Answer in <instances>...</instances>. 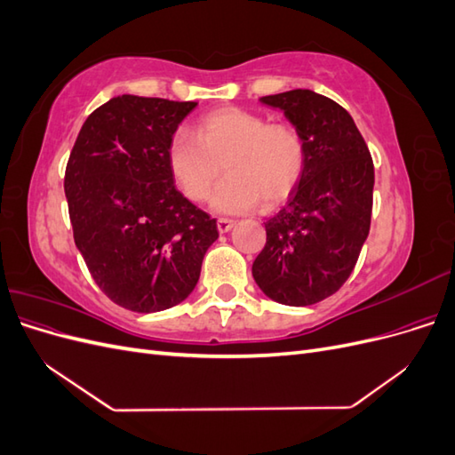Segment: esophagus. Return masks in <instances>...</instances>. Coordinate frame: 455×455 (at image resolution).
<instances>
[{
    "mask_svg": "<svg viewBox=\"0 0 455 455\" xmlns=\"http://www.w3.org/2000/svg\"><path fill=\"white\" fill-rule=\"evenodd\" d=\"M216 226H218L220 233H228L233 226H235V222H233V220H229V218H218Z\"/></svg>",
    "mask_w": 455,
    "mask_h": 455,
    "instance_id": "obj_1",
    "label": "esophagus"
}]
</instances>
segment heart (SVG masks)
<instances>
[{
	"label": "heart",
	"mask_w": 455,
	"mask_h": 455,
	"mask_svg": "<svg viewBox=\"0 0 455 455\" xmlns=\"http://www.w3.org/2000/svg\"><path fill=\"white\" fill-rule=\"evenodd\" d=\"M167 167L186 197L204 201L222 172L212 206L222 214L277 206L294 194L307 164L301 132L284 121L228 106L204 114L196 134L176 131L167 144Z\"/></svg>",
	"instance_id": "b5f03b06"
}]
</instances>
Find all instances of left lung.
I'll list each match as a JSON object with an SVG mask.
<instances>
[{"instance_id":"left-lung-1","label":"left lung","mask_w":455,"mask_h":455,"mask_svg":"<svg viewBox=\"0 0 455 455\" xmlns=\"http://www.w3.org/2000/svg\"><path fill=\"white\" fill-rule=\"evenodd\" d=\"M301 132L307 164L294 194L266 222L252 275L261 292L304 307L338 292L370 231L374 163L353 117L309 89L261 96Z\"/></svg>"}]
</instances>
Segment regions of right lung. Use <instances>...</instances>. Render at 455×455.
Instances as JSON below:
<instances>
[{
  "instance_id": "1",
  "label": "right lung",
  "mask_w": 455,
  "mask_h": 455,
  "mask_svg": "<svg viewBox=\"0 0 455 455\" xmlns=\"http://www.w3.org/2000/svg\"><path fill=\"white\" fill-rule=\"evenodd\" d=\"M197 102L123 94L87 117L66 164L74 241L114 304L156 313L194 291L216 220L174 188L167 144Z\"/></svg>"
}]
</instances>
